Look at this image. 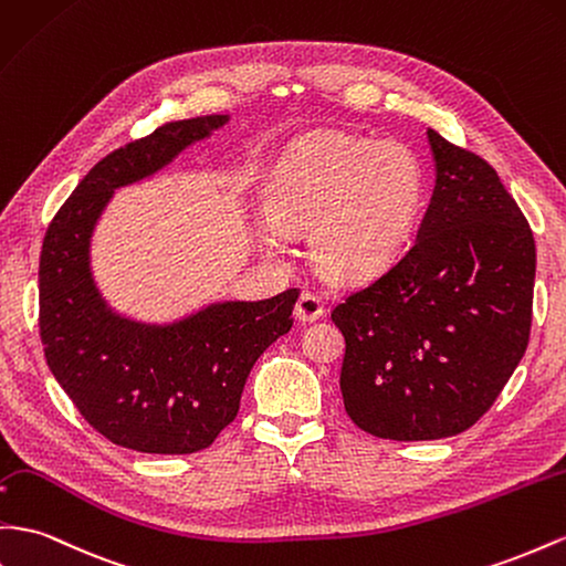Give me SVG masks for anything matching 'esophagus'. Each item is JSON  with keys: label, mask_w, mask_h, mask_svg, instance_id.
<instances>
[{"label": "esophagus", "mask_w": 566, "mask_h": 566, "mask_svg": "<svg viewBox=\"0 0 566 566\" xmlns=\"http://www.w3.org/2000/svg\"><path fill=\"white\" fill-rule=\"evenodd\" d=\"M324 316V304L314 295V293H302L297 304H295V318L300 324H310V321H316Z\"/></svg>", "instance_id": "34e87169"}]
</instances>
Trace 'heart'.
Segmentation results:
<instances>
[{"mask_svg":"<svg viewBox=\"0 0 566 566\" xmlns=\"http://www.w3.org/2000/svg\"><path fill=\"white\" fill-rule=\"evenodd\" d=\"M423 205L415 151L395 140L328 135L293 147L269 182L266 211L283 233H310L312 259L338 281L376 276L407 250ZM264 248L281 252L271 231Z\"/></svg>","mask_w":566,"mask_h":566,"instance_id":"b5f03b06","label":"heart"}]
</instances>
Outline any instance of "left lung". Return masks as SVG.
Here are the masks:
<instances>
[{"instance_id":"left-lung-1","label":"left lung","mask_w":566,"mask_h":566,"mask_svg":"<svg viewBox=\"0 0 566 566\" xmlns=\"http://www.w3.org/2000/svg\"><path fill=\"white\" fill-rule=\"evenodd\" d=\"M426 135L436 186L415 245L331 314L345 335V411L390 440L467 431L531 333L536 242L522 209L485 159Z\"/></svg>"}]
</instances>
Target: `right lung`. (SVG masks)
<instances>
[{
  "mask_svg": "<svg viewBox=\"0 0 566 566\" xmlns=\"http://www.w3.org/2000/svg\"><path fill=\"white\" fill-rule=\"evenodd\" d=\"M228 120V114L176 120L106 155L44 233L40 338L50 371L95 431L135 452L209 448L235 419L254 361L293 326L295 287L140 321L116 312L95 281L93 235L114 192L159 174Z\"/></svg>",
  "mask_w": 566,
  "mask_h": 566,
  "instance_id": "add662e5",
  "label": "right lung"
}]
</instances>
